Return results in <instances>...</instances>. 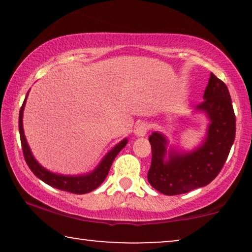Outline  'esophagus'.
I'll use <instances>...</instances> for the list:
<instances>
[{"label": "esophagus", "mask_w": 252, "mask_h": 252, "mask_svg": "<svg viewBox=\"0 0 252 252\" xmlns=\"http://www.w3.org/2000/svg\"><path fill=\"white\" fill-rule=\"evenodd\" d=\"M147 132H148V125L146 123L139 124V125L135 127V129H134V134L139 137H143L147 134Z\"/></svg>", "instance_id": "34e87169"}]
</instances>
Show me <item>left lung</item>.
Returning <instances> with one entry per match:
<instances>
[{"label":"left lung","mask_w":252,"mask_h":252,"mask_svg":"<svg viewBox=\"0 0 252 252\" xmlns=\"http://www.w3.org/2000/svg\"><path fill=\"white\" fill-rule=\"evenodd\" d=\"M201 104L195 112L209 120L201 144L192 150L168 146L163 133L154 132L148 181L164 195H180L209 185L219 174L235 140L236 119L228 88L211 73Z\"/></svg>","instance_id":"1"}]
</instances>
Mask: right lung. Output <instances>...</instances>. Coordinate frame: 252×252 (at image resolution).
<instances>
[{
  "label": "right lung",
  "mask_w": 252,
  "mask_h": 252,
  "mask_svg": "<svg viewBox=\"0 0 252 252\" xmlns=\"http://www.w3.org/2000/svg\"><path fill=\"white\" fill-rule=\"evenodd\" d=\"M29 96L27 93L24 103L20 108L19 111V134H20V142H22L23 148V154L24 158H25L27 165L31 168V171L33 172L34 175L46 182L47 185L51 186V187L61 189V190L73 192V194H87L91 192L98 187L103 181L105 180L106 175H108L110 167L115 160L117 155L120 153V150L126 146L128 140L124 139L120 141L118 144H116L104 157L102 158V160L99 161V164L96 166L92 172H88L86 174H78V175H65V174H58L54 173L49 170H47L46 167H43L39 161L35 159V157L33 156L31 148L27 143L25 133H24V127H23V115H24V109H25L26 99Z\"/></svg>",
  "instance_id": "1"
}]
</instances>
